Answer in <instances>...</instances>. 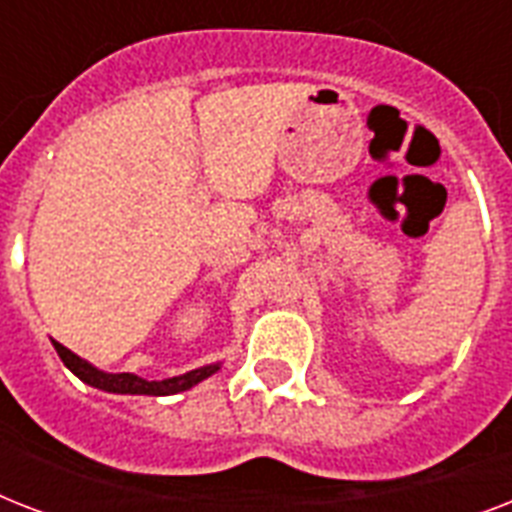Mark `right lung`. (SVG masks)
Masks as SVG:
<instances>
[{"instance_id":"add662e5","label":"right lung","mask_w":512,"mask_h":512,"mask_svg":"<svg viewBox=\"0 0 512 512\" xmlns=\"http://www.w3.org/2000/svg\"><path fill=\"white\" fill-rule=\"evenodd\" d=\"M55 350H58L60 361L71 369L82 382L92 385V388L106 390V393H122V396H175L183 390H191L193 385H199L201 380H207L220 369L217 364H204L191 372L177 374V377H167V380H143L132 372H103L98 366H92L90 361H84L82 356H76L74 350H68L66 345H60L58 340H52Z\"/></svg>"}]
</instances>
